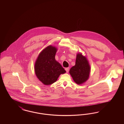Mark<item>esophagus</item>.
<instances>
[{"mask_svg": "<svg viewBox=\"0 0 124 124\" xmlns=\"http://www.w3.org/2000/svg\"><path fill=\"white\" fill-rule=\"evenodd\" d=\"M65 71H66V72H68V71H69V67H67V68H65Z\"/></svg>", "mask_w": 124, "mask_h": 124, "instance_id": "esophagus-1", "label": "esophagus"}]
</instances>
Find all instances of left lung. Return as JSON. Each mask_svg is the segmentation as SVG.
I'll return each mask as SVG.
<instances>
[{"instance_id": "1", "label": "left lung", "mask_w": 124, "mask_h": 124, "mask_svg": "<svg viewBox=\"0 0 124 124\" xmlns=\"http://www.w3.org/2000/svg\"><path fill=\"white\" fill-rule=\"evenodd\" d=\"M90 71V67L87 60L81 53H78L75 65L69 71L73 80L77 84H82L88 79Z\"/></svg>"}]
</instances>
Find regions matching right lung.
Instances as JSON below:
<instances>
[{
	"instance_id": "right-lung-1",
	"label": "right lung",
	"mask_w": 124,
	"mask_h": 124,
	"mask_svg": "<svg viewBox=\"0 0 124 124\" xmlns=\"http://www.w3.org/2000/svg\"><path fill=\"white\" fill-rule=\"evenodd\" d=\"M57 48L52 46L44 49L35 64V72L39 79L44 85H49L56 82L61 74L66 72L55 59Z\"/></svg>"
}]
</instances>
